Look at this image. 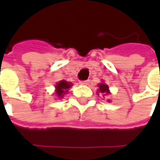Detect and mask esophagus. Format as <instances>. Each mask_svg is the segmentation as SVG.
I'll list each match as a JSON object with an SVG mask.
<instances>
[{"mask_svg":"<svg viewBox=\"0 0 160 160\" xmlns=\"http://www.w3.org/2000/svg\"><path fill=\"white\" fill-rule=\"evenodd\" d=\"M89 82H90V80H81L80 83L81 84V85H88Z\"/></svg>","mask_w":160,"mask_h":160,"instance_id":"34e87169","label":"esophagus"}]
</instances>
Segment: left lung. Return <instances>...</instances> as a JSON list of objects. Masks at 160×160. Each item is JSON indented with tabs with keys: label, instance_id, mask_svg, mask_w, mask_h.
<instances>
[{
	"label": "left lung",
	"instance_id": "8db88e82",
	"mask_svg": "<svg viewBox=\"0 0 160 160\" xmlns=\"http://www.w3.org/2000/svg\"><path fill=\"white\" fill-rule=\"evenodd\" d=\"M98 87H99V92H100L101 93H103V97L104 98L106 96V94L110 93L109 92V87H108L107 85L100 84V85H98Z\"/></svg>",
	"mask_w": 160,
	"mask_h": 160
}]
</instances>
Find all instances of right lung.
<instances>
[{
    "label": "right lung",
    "instance_id": "add662e5",
    "mask_svg": "<svg viewBox=\"0 0 160 160\" xmlns=\"http://www.w3.org/2000/svg\"><path fill=\"white\" fill-rule=\"evenodd\" d=\"M72 87V84L67 82L66 80H61L56 86V96L59 98H62L70 87Z\"/></svg>",
    "mask_w": 160,
    "mask_h": 160
}]
</instances>
